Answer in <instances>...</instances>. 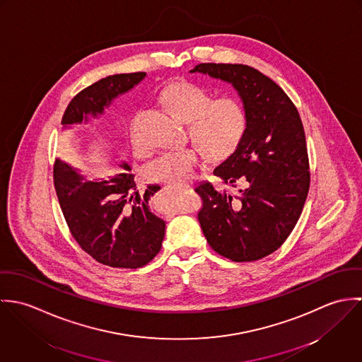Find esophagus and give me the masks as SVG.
<instances>
[{
	"label": "esophagus",
	"instance_id": "34e87169",
	"mask_svg": "<svg viewBox=\"0 0 362 362\" xmlns=\"http://www.w3.org/2000/svg\"><path fill=\"white\" fill-rule=\"evenodd\" d=\"M182 188H191V184H184V185H181Z\"/></svg>",
	"mask_w": 362,
	"mask_h": 362
}]
</instances>
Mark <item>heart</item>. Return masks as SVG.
Returning a JSON list of instances; mask_svg holds the SVG:
<instances>
[{
    "label": "heart",
    "instance_id": "obj_1",
    "mask_svg": "<svg viewBox=\"0 0 362 362\" xmlns=\"http://www.w3.org/2000/svg\"><path fill=\"white\" fill-rule=\"evenodd\" d=\"M160 99L180 119L188 122V134L198 146L168 151L157 156L145 167L151 182L184 184L201 165L204 152L210 160L231 155L247 131V112L235 98L221 96L210 100L201 86L188 81H175L163 88ZM128 135L135 153L144 148L135 132V121L128 125Z\"/></svg>",
    "mask_w": 362,
    "mask_h": 362
}]
</instances>
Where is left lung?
Instances as JSON below:
<instances>
[{
	"instance_id": "1",
	"label": "left lung",
	"mask_w": 362,
	"mask_h": 362,
	"mask_svg": "<svg viewBox=\"0 0 362 362\" xmlns=\"http://www.w3.org/2000/svg\"><path fill=\"white\" fill-rule=\"evenodd\" d=\"M234 86L247 112L245 135L213 171L234 192L201 182L198 213L209 245L234 262H252L279 250L296 227L310 191L305 132L297 107L258 69L243 64H199Z\"/></svg>"
}]
</instances>
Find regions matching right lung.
Masks as SVG:
<instances>
[{"instance_id": "obj_1", "label": "right lung", "mask_w": 362, "mask_h": 362, "mask_svg": "<svg viewBox=\"0 0 362 362\" xmlns=\"http://www.w3.org/2000/svg\"><path fill=\"white\" fill-rule=\"evenodd\" d=\"M146 72L107 76L79 92L68 104L64 128L103 114L118 95L138 85ZM119 174L110 180H86L78 168L57 160L54 187L69 231L79 247L98 262L111 267L138 269L161 250L165 223L149 209V199L160 189L149 185L136 191L131 167L122 161Z\"/></svg>"}]
</instances>
